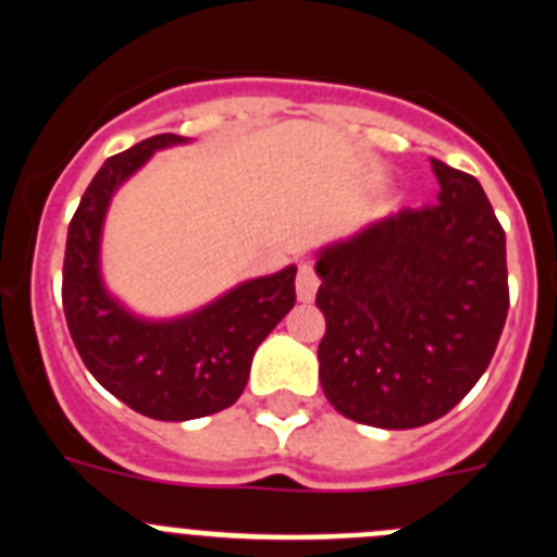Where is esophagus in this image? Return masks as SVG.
<instances>
[{
  "label": "esophagus",
  "mask_w": 557,
  "mask_h": 557,
  "mask_svg": "<svg viewBox=\"0 0 557 557\" xmlns=\"http://www.w3.org/2000/svg\"><path fill=\"white\" fill-rule=\"evenodd\" d=\"M318 287H321V278H318V273H314L312 264L304 262L301 268H298V275H295V293H298V298H301V301H312L314 293H318Z\"/></svg>",
  "instance_id": "34e87169"
}]
</instances>
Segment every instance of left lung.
I'll use <instances>...</instances> for the list:
<instances>
[{
	"instance_id": "obj_1",
	"label": "left lung",
	"mask_w": 557,
	"mask_h": 557,
	"mask_svg": "<svg viewBox=\"0 0 557 557\" xmlns=\"http://www.w3.org/2000/svg\"><path fill=\"white\" fill-rule=\"evenodd\" d=\"M437 203L401 209L318 253V346L329 405L412 430L485 373L508 318L505 231L480 181L432 159Z\"/></svg>"
}]
</instances>
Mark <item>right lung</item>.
Here are the masks:
<instances>
[{
    "label": "right lung",
    "instance_id": "right-lung-1",
    "mask_svg": "<svg viewBox=\"0 0 557 557\" xmlns=\"http://www.w3.org/2000/svg\"><path fill=\"white\" fill-rule=\"evenodd\" d=\"M184 141L159 133L111 156L81 198L63 256V312L77 354L108 393L156 421H189L234 405L259 343L295 304V264L243 282L175 321L136 318L108 295L100 236L113 191L152 152Z\"/></svg>",
    "mask_w": 557,
    "mask_h": 557
}]
</instances>
